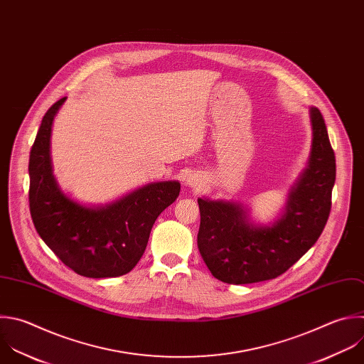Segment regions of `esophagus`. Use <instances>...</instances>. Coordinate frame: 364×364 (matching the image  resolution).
<instances>
[{
    "label": "esophagus",
    "mask_w": 364,
    "mask_h": 364,
    "mask_svg": "<svg viewBox=\"0 0 364 364\" xmlns=\"http://www.w3.org/2000/svg\"><path fill=\"white\" fill-rule=\"evenodd\" d=\"M187 184L190 187H194V188H201L204 186V178L201 176H198V174H193V176L188 177Z\"/></svg>",
    "instance_id": "obj_1"
}]
</instances>
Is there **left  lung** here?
Returning <instances> with one entry per match:
<instances>
[{
  "instance_id": "1",
  "label": "left lung",
  "mask_w": 364,
  "mask_h": 364,
  "mask_svg": "<svg viewBox=\"0 0 364 364\" xmlns=\"http://www.w3.org/2000/svg\"><path fill=\"white\" fill-rule=\"evenodd\" d=\"M310 121L309 166L291 187L284 214L274 224H252L238 203L198 198V250L220 282L249 284L276 279L320 237L331 208L336 159L318 108H310Z\"/></svg>"
}]
</instances>
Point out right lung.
<instances>
[{"label":"right lung","mask_w":364,"mask_h":364,"mask_svg":"<svg viewBox=\"0 0 364 364\" xmlns=\"http://www.w3.org/2000/svg\"><path fill=\"white\" fill-rule=\"evenodd\" d=\"M65 97L43 117L30 153V213L34 227L54 255L77 274L91 279L132 272L149 243L157 217L176 201L178 181H157L114 203L87 207L58 187L50 157L51 126Z\"/></svg>","instance_id":"1"}]
</instances>
